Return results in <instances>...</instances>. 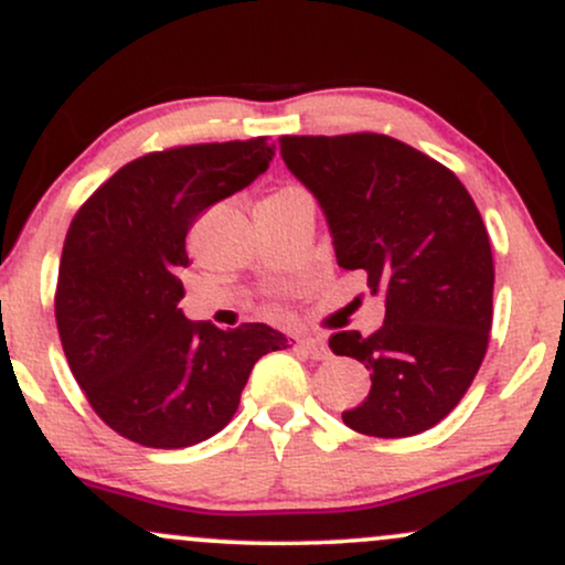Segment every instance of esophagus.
Segmentation results:
<instances>
[{
  "instance_id": "1",
  "label": "esophagus",
  "mask_w": 565,
  "mask_h": 565,
  "mask_svg": "<svg viewBox=\"0 0 565 565\" xmlns=\"http://www.w3.org/2000/svg\"><path fill=\"white\" fill-rule=\"evenodd\" d=\"M297 345H300V350L305 355H308V359H313V361H327L329 359V348H327V342L321 340V337H302Z\"/></svg>"
}]
</instances>
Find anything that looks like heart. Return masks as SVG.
Returning <instances> with one entry per match:
<instances>
[{"mask_svg": "<svg viewBox=\"0 0 565 565\" xmlns=\"http://www.w3.org/2000/svg\"><path fill=\"white\" fill-rule=\"evenodd\" d=\"M291 191H300V188H295V185H289V188H281V191H276L274 196H284V193H291Z\"/></svg>", "mask_w": 565, "mask_h": 565, "instance_id": "b5f03b06", "label": "heart"}]
</instances>
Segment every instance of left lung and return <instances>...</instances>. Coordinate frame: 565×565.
<instances>
[{
	"instance_id": "1",
	"label": "left lung",
	"mask_w": 565,
	"mask_h": 565,
	"mask_svg": "<svg viewBox=\"0 0 565 565\" xmlns=\"http://www.w3.org/2000/svg\"><path fill=\"white\" fill-rule=\"evenodd\" d=\"M281 159L319 201L337 265L364 270L385 297L377 332L329 337L372 377L342 423L374 438L430 430L489 348L494 260L476 201L451 170L387 135H287Z\"/></svg>"
}]
</instances>
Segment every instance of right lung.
<instances>
[{
    "label": "right lung",
    "mask_w": 565,
    "mask_h": 565,
    "mask_svg": "<svg viewBox=\"0 0 565 565\" xmlns=\"http://www.w3.org/2000/svg\"><path fill=\"white\" fill-rule=\"evenodd\" d=\"M265 138L204 142L129 161L71 220L55 321L71 372L111 430L183 449L223 430L252 366L291 345L268 323L217 329L185 319L178 274L206 206L268 170Z\"/></svg>",
    "instance_id": "obj_1"
}]
</instances>
